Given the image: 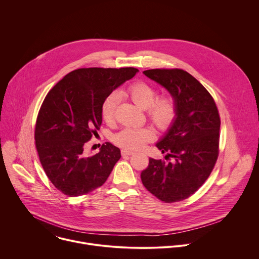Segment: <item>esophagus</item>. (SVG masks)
Returning <instances> with one entry per match:
<instances>
[{"label":"esophagus","instance_id":"obj_1","mask_svg":"<svg viewBox=\"0 0 259 259\" xmlns=\"http://www.w3.org/2000/svg\"><path fill=\"white\" fill-rule=\"evenodd\" d=\"M121 153H122V156H131L134 154L132 151H129V150H122Z\"/></svg>","mask_w":259,"mask_h":259}]
</instances>
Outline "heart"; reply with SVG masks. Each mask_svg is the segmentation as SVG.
<instances>
[{
	"label": "heart",
	"mask_w": 259,
	"mask_h": 259,
	"mask_svg": "<svg viewBox=\"0 0 259 259\" xmlns=\"http://www.w3.org/2000/svg\"><path fill=\"white\" fill-rule=\"evenodd\" d=\"M127 94L134 103L142 108H146L147 116L160 129H168L176 119L177 105L171 94L157 96V89L151 83L138 81L131 84L127 89ZM119 102L117 92L107 95L101 103V117L106 123H112L115 118L116 107ZM156 137V132L151 127L145 128H125L119 132L115 142L128 150H139Z\"/></svg>",
	"instance_id": "1"
}]
</instances>
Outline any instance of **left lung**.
I'll return each mask as SVG.
<instances>
[{
  "mask_svg": "<svg viewBox=\"0 0 259 259\" xmlns=\"http://www.w3.org/2000/svg\"><path fill=\"white\" fill-rule=\"evenodd\" d=\"M174 97L177 116L156 144L165 160L150 158L141 172L145 189L165 203L188 199L211 174L219 154L220 117L207 89L188 71L156 68L143 71ZM172 158L174 161L169 162Z\"/></svg>",
  "mask_w": 259,
  "mask_h": 259,
  "instance_id": "obj_1",
  "label": "left lung"
}]
</instances>
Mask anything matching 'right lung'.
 Here are the masks:
<instances>
[{
  "label": "right lung",
  "mask_w": 259,
  "mask_h": 259,
  "mask_svg": "<svg viewBox=\"0 0 259 259\" xmlns=\"http://www.w3.org/2000/svg\"><path fill=\"white\" fill-rule=\"evenodd\" d=\"M134 67H88L70 71L46 95L34 128L35 147L53 186L68 197L87 195L101 187L121 158L109 142L87 156L85 144L102 123L101 103L132 79Z\"/></svg>",
  "instance_id": "obj_1"
}]
</instances>
